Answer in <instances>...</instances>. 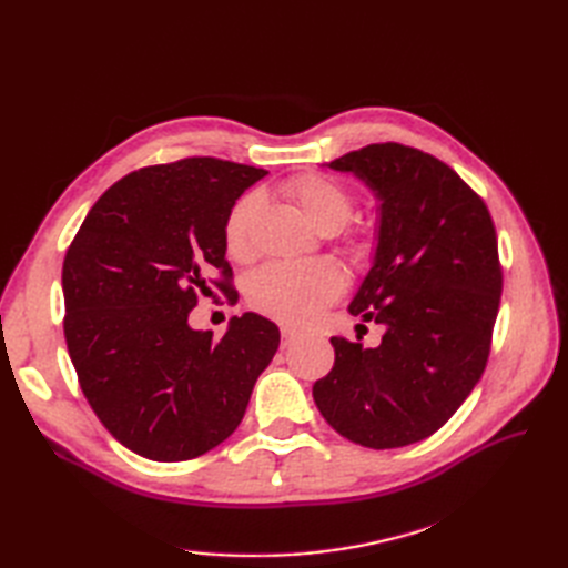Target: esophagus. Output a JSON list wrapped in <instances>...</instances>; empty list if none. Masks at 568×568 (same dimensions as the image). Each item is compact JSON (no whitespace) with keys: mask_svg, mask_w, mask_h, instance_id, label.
Wrapping results in <instances>:
<instances>
[{"mask_svg":"<svg viewBox=\"0 0 568 568\" xmlns=\"http://www.w3.org/2000/svg\"><path fill=\"white\" fill-rule=\"evenodd\" d=\"M298 336H301V332L294 329V326H282V343H284V346L291 341H296Z\"/></svg>","mask_w":568,"mask_h":568,"instance_id":"obj_1","label":"esophagus"}]
</instances>
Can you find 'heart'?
<instances>
[{
	"label": "heart",
	"mask_w": 568,
	"mask_h": 568,
	"mask_svg": "<svg viewBox=\"0 0 568 568\" xmlns=\"http://www.w3.org/2000/svg\"><path fill=\"white\" fill-rule=\"evenodd\" d=\"M286 194L322 234H334L353 213V196L343 184L324 175H301L286 184ZM263 211V194L248 192L239 199L225 220V248L236 261L253 255V232ZM343 291V274L334 263H267L248 277V303L286 324H305Z\"/></svg>",
	"instance_id": "b5f03b06"
}]
</instances>
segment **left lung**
<instances>
[{"mask_svg":"<svg viewBox=\"0 0 568 568\" xmlns=\"http://www.w3.org/2000/svg\"><path fill=\"white\" fill-rule=\"evenodd\" d=\"M379 201L376 246L351 315L384 326L365 348L332 336V372L313 398L334 432L374 450L403 448L448 422L486 369L503 291L486 203L453 168L403 144L332 163Z\"/></svg>","mask_w":568,"mask_h":568,"instance_id":"left-lung-1","label":"left lung"}]
</instances>
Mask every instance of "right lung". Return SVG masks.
Instances as JSON below:
<instances>
[{"instance_id":"1","label":"right lung","mask_w":568,"mask_h":568,"mask_svg":"<svg viewBox=\"0 0 568 568\" xmlns=\"http://www.w3.org/2000/svg\"><path fill=\"white\" fill-rule=\"evenodd\" d=\"M263 168L220 159L151 165L118 180L63 261V332L84 398L109 434L153 462L194 459L234 434L277 324L232 317L220 341L189 326L220 270L225 220Z\"/></svg>"}]
</instances>
